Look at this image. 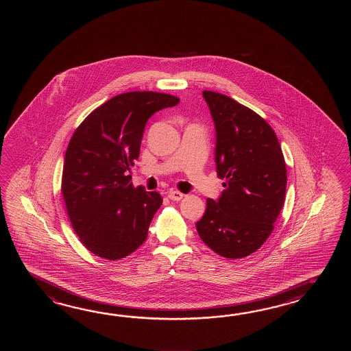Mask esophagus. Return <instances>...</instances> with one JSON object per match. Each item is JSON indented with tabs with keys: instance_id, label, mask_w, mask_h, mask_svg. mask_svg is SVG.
<instances>
[{
	"instance_id": "esophagus-1",
	"label": "esophagus",
	"mask_w": 351,
	"mask_h": 351,
	"mask_svg": "<svg viewBox=\"0 0 351 351\" xmlns=\"http://www.w3.org/2000/svg\"><path fill=\"white\" fill-rule=\"evenodd\" d=\"M168 198L172 201H180L183 198V193H180L178 191H169L168 192Z\"/></svg>"
}]
</instances>
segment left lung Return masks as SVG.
Segmentation results:
<instances>
[{
	"mask_svg": "<svg viewBox=\"0 0 351 351\" xmlns=\"http://www.w3.org/2000/svg\"><path fill=\"white\" fill-rule=\"evenodd\" d=\"M216 129L217 174L223 192L195 223L202 241L226 258H242L265 243L284 206L287 174L272 128L232 97L203 91Z\"/></svg>",
	"mask_w": 351,
	"mask_h": 351,
	"instance_id": "obj_1",
	"label": "left lung"
}]
</instances>
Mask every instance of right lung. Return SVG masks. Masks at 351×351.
<instances>
[{
    "instance_id": "1",
    "label": "right lung",
    "mask_w": 351,
    "mask_h": 351,
    "mask_svg": "<svg viewBox=\"0 0 351 351\" xmlns=\"http://www.w3.org/2000/svg\"><path fill=\"white\" fill-rule=\"evenodd\" d=\"M178 103L168 94L124 93L100 105L75 130L61 191L75 232L90 252L119 260L148 237L163 201L157 192L133 186L130 167L139 158L150 117Z\"/></svg>"
}]
</instances>
